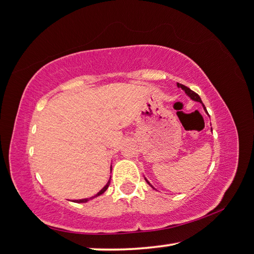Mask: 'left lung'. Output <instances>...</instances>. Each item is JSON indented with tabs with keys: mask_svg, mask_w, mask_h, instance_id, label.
Masks as SVG:
<instances>
[{
	"mask_svg": "<svg viewBox=\"0 0 254 254\" xmlns=\"http://www.w3.org/2000/svg\"><path fill=\"white\" fill-rule=\"evenodd\" d=\"M177 87L181 88L182 90H183V91H185L186 95H188V96L190 98V99L194 100V101L201 102V104L203 105V102H202V100H201V98H199V96L197 95L196 92H194L193 90H190V89L189 87H186V86H184V84H182V83H177ZM203 108H204V110L206 111V108H205V106H204V105H203ZM206 113H207V111H206ZM146 182H147V183L150 185V183H149V182H148L147 180H146ZM150 186H152V185H150ZM152 188H153V186H152Z\"/></svg>",
	"mask_w": 254,
	"mask_h": 254,
	"instance_id": "obj_1",
	"label": "left lung"
}]
</instances>
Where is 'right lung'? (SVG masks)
<instances>
[{
	"mask_svg": "<svg viewBox=\"0 0 254 254\" xmlns=\"http://www.w3.org/2000/svg\"><path fill=\"white\" fill-rule=\"evenodd\" d=\"M109 184H110V180L108 181V183H107L106 185H105V188H102L99 192H98L95 196H92V197H90V198H82V199H75V201H73V202H75V203H86V202H88L89 199H91V198H93V197H97V196H99V195H101L102 193H105L106 192V190L108 189V186H109Z\"/></svg>",
	"mask_w": 254,
	"mask_h": 254,
	"instance_id": "obj_1",
	"label": "right lung"
}]
</instances>
